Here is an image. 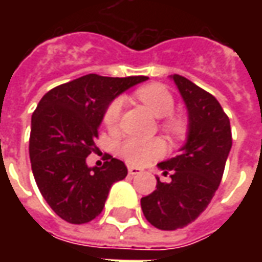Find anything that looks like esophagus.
<instances>
[{
	"mask_svg": "<svg viewBox=\"0 0 262 262\" xmlns=\"http://www.w3.org/2000/svg\"><path fill=\"white\" fill-rule=\"evenodd\" d=\"M127 171H129V174H130V176H139V174H142V170H140V168H137V167H129V168H127Z\"/></svg>",
	"mask_w": 262,
	"mask_h": 262,
	"instance_id": "esophagus-1",
	"label": "esophagus"
}]
</instances>
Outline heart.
Returning a JSON list of instances; mask_svg holds the SVG:
<instances>
[{
	"instance_id": "obj_1",
	"label": "heart",
	"mask_w": 262,
	"mask_h": 262,
	"mask_svg": "<svg viewBox=\"0 0 262 262\" xmlns=\"http://www.w3.org/2000/svg\"><path fill=\"white\" fill-rule=\"evenodd\" d=\"M137 98L147 106L151 114L157 118H164L163 125L172 135H182L187 127V122L182 116L172 114L176 101L174 97L164 85L161 84H148L139 88ZM123 101L116 98L103 114V123L108 129H115L119 122ZM165 146L160 139H127L120 146V156L130 164L144 165L157 160L164 154Z\"/></svg>"
}]
</instances>
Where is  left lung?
Returning a JSON list of instances; mask_svg holds the SVG:
<instances>
[{
  "label": "left lung",
  "instance_id": "1",
  "mask_svg": "<svg viewBox=\"0 0 262 262\" xmlns=\"http://www.w3.org/2000/svg\"><path fill=\"white\" fill-rule=\"evenodd\" d=\"M188 111L187 142L180 154L157 164L170 182H161L142 198L146 219L160 230L188 226L212 201L231 148L230 120L217 99L182 75L174 74Z\"/></svg>",
  "mask_w": 262,
  "mask_h": 262
}]
</instances>
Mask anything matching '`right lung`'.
I'll list each match as a JSON object with an SVG mask.
<instances>
[{
    "mask_svg": "<svg viewBox=\"0 0 262 262\" xmlns=\"http://www.w3.org/2000/svg\"><path fill=\"white\" fill-rule=\"evenodd\" d=\"M148 80L88 74L45 94L32 115L29 157L39 191L61 219L82 225L102 212L109 189L127 176L123 161L108 156L101 167H88L109 103Z\"/></svg>",
    "mask_w": 262,
    "mask_h": 262,
    "instance_id": "1",
    "label": "right lung"
}]
</instances>
